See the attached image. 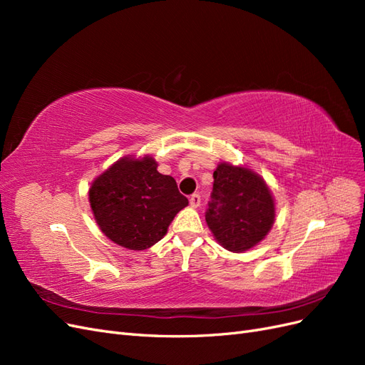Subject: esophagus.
<instances>
[{
    "mask_svg": "<svg viewBox=\"0 0 365 365\" xmlns=\"http://www.w3.org/2000/svg\"><path fill=\"white\" fill-rule=\"evenodd\" d=\"M200 205H201V196L197 195V193H193V195L190 196V207L197 208Z\"/></svg>",
    "mask_w": 365,
    "mask_h": 365,
    "instance_id": "34e87169",
    "label": "esophagus"
}]
</instances>
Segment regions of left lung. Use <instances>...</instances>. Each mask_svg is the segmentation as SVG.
<instances>
[{
    "instance_id": "8db88e82",
    "label": "left lung",
    "mask_w": 365,
    "mask_h": 365,
    "mask_svg": "<svg viewBox=\"0 0 365 365\" xmlns=\"http://www.w3.org/2000/svg\"><path fill=\"white\" fill-rule=\"evenodd\" d=\"M213 178L205 220L215 239L233 252L256 247L275 219L269 187L256 172L230 163H220Z\"/></svg>"
}]
</instances>
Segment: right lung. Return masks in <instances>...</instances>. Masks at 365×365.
Instances as JSON below:
<instances>
[{"instance_id": "1", "label": "right lung", "mask_w": 365, "mask_h": 365, "mask_svg": "<svg viewBox=\"0 0 365 365\" xmlns=\"http://www.w3.org/2000/svg\"><path fill=\"white\" fill-rule=\"evenodd\" d=\"M149 155L120 158L98 175L90 189L97 225L114 244L141 251L161 240L189 200L176 181L161 175Z\"/></svg>"}]
</instances>
